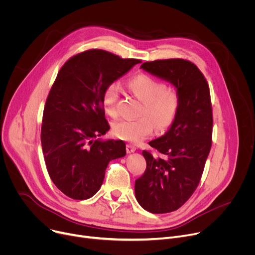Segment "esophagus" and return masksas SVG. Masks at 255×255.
I'll use <instances>...</instances> for the list:
<instances>
[{
  "mask_svg": "<svg viewBox=\"0 0 255 255\" xmlns=\"http://www.w3.org/2000/svg\"><path fill=\"white\" fill-rule=\"evenodd\" d=\"M126 151H127L128 154H130V153L135 152V151H136V148H135L134 145H132V144H127V145H126Z\"/></svg>",
  "mask_w": 255,
  "mask_h": 255,
  "instance_id": "34e87169",
  "label": "esophagus"
}]
</instances>
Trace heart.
I'll return each mask as SVG.
<instances>
[{
  "instance_id": "obj_1",
  "label": "heart",
  "mask_w": 255,
  "mask_h": 255,
  "mask_svg": "<svg viewBox=\"0 0 255 255\" xmlns=\"http://www.w3.org/2000/svg\"><path fill=\"white\" fill-rule=\"evenodd\" d=\"M128 87L142 102L140 118L136 120H120L113 124L114 134L122 140L139 143L152 134L154 124L158 130H166L175 122L180 111L181 100L177 91L166 89L161 80L148 74L133 76ZM120 87L117 83L107 85L103 91L102 104L105 113L116 117Z\"/></svg>"
}]
</instances>
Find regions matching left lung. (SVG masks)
I'll return each instance as SVG.
<instances>
[{
    "mask_svg": "<svg viewBox=\"0 0 255 255\" xmlns=\"http://www.w3.org/2000/svg\"><path fill=\"white\" fill-rule=\"evenodd\" d=\"M140 68L170 83L181 105L173 124L149 144L163 157L142 151L143 175L135 181V197L148 212L162 214L178 210L202 178L212 145L213 115L210 89L197 67L186 60L169 59L143 63Z\"/></svg>",
    "mask_w": 255,
    "mask_h": 255,
    "instance_id": "left-lung-1",
    "label": "left lung"
}]
</instances>
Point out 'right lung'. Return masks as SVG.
<instances>
[{
  "mask_svg": "<svg viewBox=\"0 0 255 255\" xmlns=\"http://www.w3.org/2000/svg\"><path fill=\"white\" fill-rule=\"evenodd\" d=\"M138 63L90 49L59 71L44 106L41 144L48 175L65 195L80 200L95 195L110 161L126 155L124 141L97 138L110 130L102 95Z\"/></svg>",
  "mask_w": 255,
  "mask_h": 255,
  "instance_id": "obj_1",
  "label": "right lung"
}]
</instances>
